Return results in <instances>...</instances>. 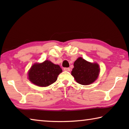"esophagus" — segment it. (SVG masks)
I'll return each instance as SVG.
<instances>
[{"label":"esophagus","mask_w":129,"mask_h":129,"mask_svg":"<svg viewBox=\"0 0 129 129\" xmlns=\"http://www.w3.org/2000/svg\"><path fill=\"white\" fill-rule=\"evenodd\" d=\"M64 70L65 71H67V72H70L71 71V69L69 68H64Z\"/></svg>","instance_id":"esophagus-1"}]
</instances>
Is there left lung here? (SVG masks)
Wrapping results in <instances>:
<instances>
[{"label":"left lung","mask_w":129,"mask_h":129,"mask_svg":"<svg viewBox=\"0 0 129 129\" xmlns=\"http://www.w3.org/2000/svg\"><path fill=\"white\" fill-rule=\"evenodd\" d=\"M72 75L76 82L83 85L92 84L99 77L100 68L97 63H91L78 57L74 62Z\"/></svg>","instance_id":"8db88e82"}]
</instances>
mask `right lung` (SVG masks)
Masks as SVG:
<instances>
[{
  "mask_svg": "<svg viewBox=\"0 0 129 129\" xmlns=\"http://www.w3.org/2000/svg\"><path fill=\"white\" fill-rule=\"evenodd\" d=\"M62 71L58 65L45 60L42 63H35L32 65L28 71V79L37 86L46 87L56 82Z\"/></svg>",
  "mask_w": 129,
  "mask_h": 129,
  "instance_id": "right-lung-1",
  "label": "right lung"
}]
</instances>
